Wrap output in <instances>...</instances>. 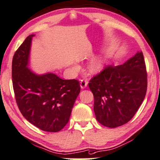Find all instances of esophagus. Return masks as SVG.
<instances>
[{"label":"esophagus","mask_w":160,"mask_h":160,"mask_svg":"<svg viewBox=\"0 0 160 160\" xmlns=\"http://www.w3.org/2000/svg\"><path fill=\"white\" fill-rule=\"evenodd\" d=\"M87 85H88V82H86V80H81L80 81V88L81 89H84L87 87Z\"/></svg>","instance_id":"34e87169"}]
</instances>
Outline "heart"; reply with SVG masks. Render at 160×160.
<instances>
[{"mask_svg":"<svg viewBox=\"0 0 160 160\" xmlns=\"http://www.w3.org/2000/svg\"><path fill=\"white\" fill-rule=\"evenodd\" d=\"M107 65V58L104 54H98L92 57L88 64V70L92 74H98L105 70ZM73 70H78V67L74 65Z\"/></svg>","mask_w":160,"mask_h":160,"instance_id":"b5f03b06","label":"heart"}]
</instances>
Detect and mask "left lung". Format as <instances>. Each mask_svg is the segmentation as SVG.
Masks as SVG:
<instances>
[{"label": "left lung", "instance_id": "8db88e82", "mask_svg": "<svg viewBox=\"0 0 160 160\" xmlns=\"http://www.w3.org/2000/svg\"><path fill=\"white\" fill-rule=\"evenodd\" d=\"M94 96L97 121L116 128L129 121L147 92V76L144 56L137 52L123 65L108 66L88 83Z\"/></svg>", "mask_w": 160, "mask_h": 160}]
</instances>
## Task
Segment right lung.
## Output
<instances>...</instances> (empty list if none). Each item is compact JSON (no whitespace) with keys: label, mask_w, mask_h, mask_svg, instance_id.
Instances as JSON below:
<instances>
[{"label":"right lung","mask_w":160,"mask_h":160,"mask_svg":"<svg viewBox=\"0 0 160 160\" xmlns=\"http://www.w3.org/2000/svg\"><path fill=\"white\" fill-rule=\"evenodd\" d=\"M34 36L27 37L13 57L16 101L28 122L42 131L57 132L70 120L80 85L77 80H62L52 72L39 75L28 68Z\"/></svg>","instance_id":"right-lung-1"}]
</instances>
